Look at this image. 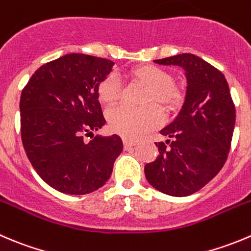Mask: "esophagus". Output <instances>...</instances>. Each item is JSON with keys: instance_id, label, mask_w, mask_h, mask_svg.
I'll return each mask as SVG.
<instances>
[{"instance_id": "34e87169", "label": "esophagus", "mask_w": 251, "mask_h": 251, "mask_svg": "<svg viewBox=\"0 0 251 251\" xmlns=\"http://www.w3.org/2000/svg\"><path fill=\"white\" fill-rule=\"evenodd\" d=\"M136 142L133 140H128V138H124V146H125V148H130L132 147V146H135Z\"/></svg>"}]
</instances>
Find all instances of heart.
Listing matches in <instances>:
<instances>
[{"mask_svg": "<svg viewBox=\"0 0 251 251\" xmlns=\"http://www.w3.org/2000/svg\"><path fill=\"white\" fill-rule=\"evenodd\" d=\"M132 76L148 87L146 103L157 101L168 109H174L181 103V93L172 84V76L157 66L147 65L136 69ZM99 98L113 103L120 98L121 81L116 74H110L99 83ZM108 121L111 130L127 138H137L163 123V113L157 105L133 108L126 104L111 106L108 110Z\"/></svg>", "mask_w": 251, "mask_h": 251, "instance_id": "b5f03b06", "label": "heart"}]
</instances>
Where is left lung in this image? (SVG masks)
<instances>
[{"label": "left lung", "instance_id": "8db88e82", "mask_svg": "<svg viewBox=\"0 0 251 251\" xmlns=\"http://www.w3.org/2000/svg\"><path fill=\"white\" fill-rule=\"evenodd\" d=\"M185 71L186 93L176 118L160 133L157 159L145 165L147 181L170 196H189L212 180L229 152L235 125V108L226 77L193 53L154 60ZM168 143L169 146H167Z\"/></svg>", "mask_w": 251, "mask_h": 251}]
</instances>
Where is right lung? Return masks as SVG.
Returning <instances> with one entry per match:
<instances>
[{"mask_svg":"<svg viewBox=\"0 0 251 251\" xmlns=\"http://www.w3.org/2000/svg\"><path fill=\"white\" fill-rule=\"evenodd\" d=\"M110 60L69 53L39 67L22 91L21 133L28 159L55 190L86 195L103 186L123 152L120 136H84L105 125L99 83Z\"/></svg>","mask_w":251,"mask_h":251,"instance_id":"obj_1","label":"right lung"}]
</instances>
